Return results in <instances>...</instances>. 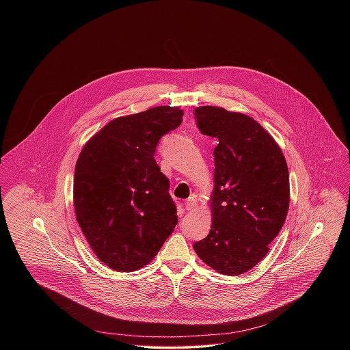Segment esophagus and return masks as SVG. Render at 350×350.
Listing matches in <instances>:
<instances>
[{
    "instance_id": "obj_1",
    "label": "esophagus",
    "mask_w": 350,
    "mask_h": 350,
    "mask_svg": "<svg viewBox=\"0 0 350 350\" xmlns=\"http://www.w3.org/2000/svg\"><path fill=\"white\" fill-rule=\"evenodd\" d=\"M197 207H198V204H197V200L194 198H190V200H186V203H185V208L187 211H194V210H197Z\"/></svg>"
}]
</instances>
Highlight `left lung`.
Listing matches in <instances>:
<instances>
[{
	"label": "left lung",
	"instance_id": "1",
	"mask_svg": "<svg viewBox=\"0 0 350 350\" xmlns=\"http://www.w3.org/2000/svg\"><path fill=\"white\" fill-rule=\"evenodd\" d=\"M194 114L200 133L217 139L211 229L194 250L217 272L237 276L265 257L286 221L287 163L250 116L215 106H200Z\"/></svg>",
	"mask_w": 350,
	"mask_h": 350
}]
</instances>
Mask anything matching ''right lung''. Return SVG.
<instances>
[{"instance_id": "add662e5", "label": "right lung", "mask_w": 350, "mask_h": 350, "mask_svg": "<svg viewBox=\"0 0 350 350\" xmlns=\"http://www.w3.org/2000/svg\"><path fill=\"white\" fill-rule=\"evenodd\" d=\"M183 110L156 106L105 125L81 152L74 175L77 221L102 262L132 272L157 254L178 224L170 180L154 160Z\"/></svg>"}]
</instances>
